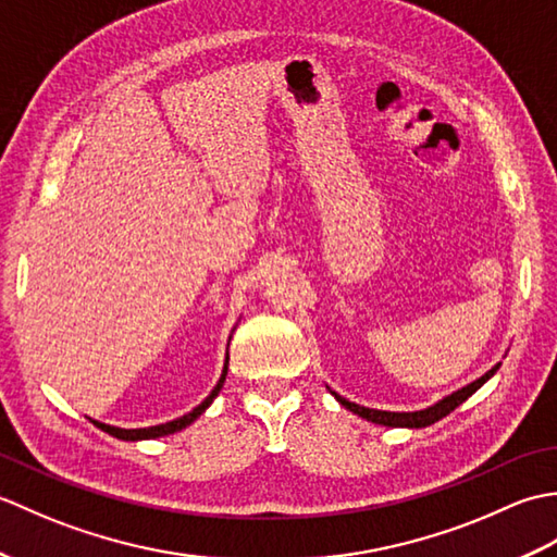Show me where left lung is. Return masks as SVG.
Listing matches in <instances>:
<instances>
[{
  "mask_svg": "<svg viewBox=\"0 0 557 557\" xmlns=\"http://www.w3.org/2000/svg\"><path fill=\"white\" fill-rule=\"evenodd\" d=\"M500 363H503V361L495 363L491 371H486L481 377H476L474 383H469V385H465V387L455 389L453 395L437 399L435 405L425 407V409H419V411H383V409H371V407L357 405V401H349L347 397L337 395L335 389H330V387H327V389H330V395H333L342 407L349 409L351 413H357V417H361V419H366V421L377 423V425H387V429H425V425L441 421L443 417H447L449 411H455V409L461 405V401H467L471 395L476 393V389H479L483 383H488L491 377H493L495 373H498Z\"/></svg>",
  "mask_w": 557,
  "mask_h": 557,
  "instance_id": "8db88e82",
  "label": "left lung"
}]
</instances>
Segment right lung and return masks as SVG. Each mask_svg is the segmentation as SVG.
<instances>
[{
  "label": "right lung",
  "mask_w": 557,
  "mask_h": 557,
  "mask_svg": "<svg viewBox=\"0 0 557 557\" xmlns=\"http://www.w3.org/2000/svg\"><path fill=\"white\" fill-rule=\"evenodd\" d=\"M236 327V325H234ZM234 327H232V333H234ZM230 339H232V335H230ZM230 339H227V354H224V366H222V373H220V381H218V385L210 389V395L200 401L198 407H194L191 411L188 413H184V417H180V419H172V421H168V423H158V425H148V429H120V425H110V423H102V421H96V419H90L92 423L98 425L100 431H104V433H110V435H114V437H120V441H152V437H162V435H172V433H176V431H182V429H186V425H191L200 413H203L212 401H215V397L220 395V389H222V385H224V377H227V366H230Z\"/></svg>",
  "instance_id": "1"
}]
</instances>
